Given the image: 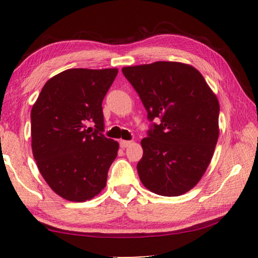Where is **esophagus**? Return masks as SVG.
I'll list each match as a JSON object with an SVG mask.
<instances>
[{"mask_svg": "<svg viewBox=\"0 0 258 258\" xmlns=\"http://www.w3.org/2000/svg\"><path fill=\"white\" fill-rule=\"evenodd\" d=\"M119 145L121 148H127L132 145V141H126V140H120Z\"/></svg>", "mask_w": 258, "mask_h": 258, "instance_id": "34e87169", "label": "esophagus"}]
</instances>
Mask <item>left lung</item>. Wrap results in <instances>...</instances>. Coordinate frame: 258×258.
I'll return each mask as SVG.
<instances>
[{"label":"left lung","instance_id":"left-lung-1","mask_svg":"<svg viewBox=\"0 0 258 258\" xmlns=\"http://www.w3.org/2000/svg\"><path fill=\"white\" fill-rule=\"evenodd\" d=\"M121 72L151 121L141 141L140 180L165 197L185 194L206 172L215 150L220 116L216 95L189 64L157 61Z\"/></svg>","mask_w":258,"mask_h":258}]
</instances>
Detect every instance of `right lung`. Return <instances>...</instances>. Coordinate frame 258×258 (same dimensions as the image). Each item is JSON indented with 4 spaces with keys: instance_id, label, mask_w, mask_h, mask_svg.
Masks as SVG:
<instances>
[{
    "instance_id": "add662e5",
    "label": "right lung",
    "mask_w": 258,
    "mask_h": 258,
    "mask_svg": "<svg viewBox=\"0 0 258 258\" xmlns=\"http://www.w3.org/2000/svg\"><path fill=\"white\" fill-rule=\"evenodd\" d=\"M117 73L115 68L68 69L45 83L32 108L37 167L51 189L71 202L97 196L117 157L118 143L103 134L102 111Z\"/></svg>"
}]
</instances>
